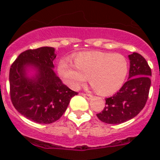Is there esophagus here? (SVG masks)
Returning <instances> with one entry per match:
<instances>
[{
    "mask_svg": "<svg viewBox=\"0 0 160 160\" xmlns=\"http://www.w3.org/2000/svg\"><path fill=\"white\" fill-rule=\"evenodd\" d=\"M81 95H82L83 96H84V97H85V98H86L87 100H91V99H92V98H93L92 95H90V94H84V93H82Z\"/></svg>",
    "mask_w": 160,
    "mask_h": 160,
    "instance_id": "esophagus-1",
    "label": "esophagus"
}]
</instances>
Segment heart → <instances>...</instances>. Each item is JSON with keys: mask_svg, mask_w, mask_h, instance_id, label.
Returning a JSON list of instances; mask_svg holds the SVG:
<instances>
[{"mask_svg": "<svg viewBox=\"0 0 160 160\" xmlns=\"http://www.w3.org/2000/svg\"><path fill=\"white\" fill-rule=\"evenodd\" d=\"M124 56L100 51L81 52L75 55V64L69 59L60 60L58 71L65 84L77 90L90 79L100 95H109L119 90L128 74Z\"/></svg>", "mask_w": 160, "mask_h": 160, "instance_id": "1", "label": "heart"}]
</instances>
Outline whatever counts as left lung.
Segmentation results:
<instances>
[{"instance_id": "1", "label": "left lung", "mask_w": 160, "mask_h": 160, "mask_svg": "<svg viewBox=\"0 0 160 160\" xmlns=\"http://www.w3.org/2000/svg\"><path fill=\"white\" fill-rule=\"evenodd\" d=\"M129 78L120 90L105 100V106L97 114L106 124H121L135 117L144 109L151 85V69L141 55H129Z\"/></svg>"}]
</instances>
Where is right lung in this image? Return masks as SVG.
<instances>
[{"label":"right lung","mask_w":160,"mask_h":160,"mask_svg":"<svg viewBox=\"0 0 160 160\" xmlns=\"http://www.w3.org/2000/svg\"><path fill=\"white\" fill-rule=\"evenodd\" d=\"M55 48L44 46L19 55L10 69V92L16 109L38 124H51L62 116L78 94L54 72ZM33 72L30 76L28 73Z\"/></svg>","instance_id":"add662e5"}]
</instances>
